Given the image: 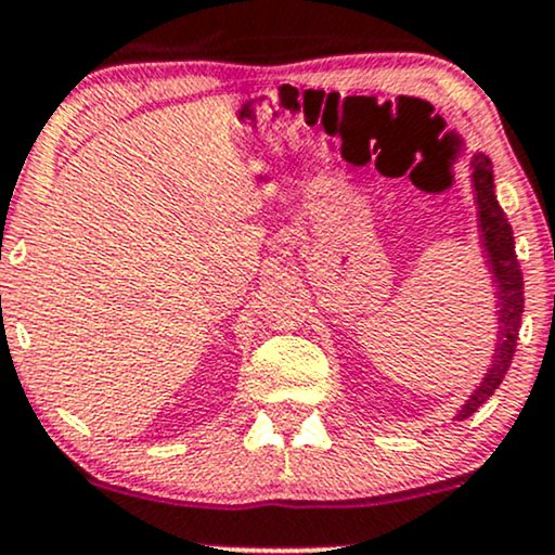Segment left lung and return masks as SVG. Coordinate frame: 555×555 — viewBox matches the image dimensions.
Here are the masks:
<instances>
[{
  "instance_id": "1",
  "label": "left lung",
  "mask_w": 555,
  "mask_h": 555,
  "mask_svg": "<svg viewBox=\"0 0 555 555\" xmlns=\"http://www.w3.org/2000/svg\"><path fill=\"white\" fill-rule=\"evenodd\" d=\"M473 188L477 201V216H480V240L486 247L490 271H493L495 295H499V344H495L493 365L482 378V384L475 388L467 404L456 412V420L469 417L477 412V406L486 404L490 393L501 386L503 375L512 365L514 352H517L519 323L525 313V282H521V269L517 253H514V234L506 214L501 211L499 201L493 193V164L488 156H473Z\"/></svg>"
}]
</instances>
